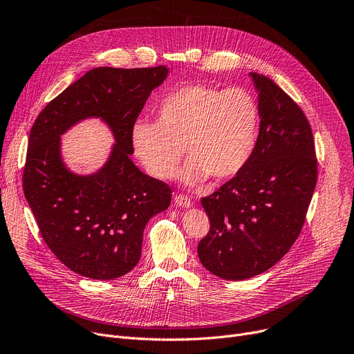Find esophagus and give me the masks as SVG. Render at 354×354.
<instances>
[{
    "label": "esophagus",
    "instance_id": "34e87169",
    "mask_svg": "<svg viewBox=\"0 0 354 354\" xmlns=\"http://www.w3.org/2000/svg\"><path fill=\"white\" fill-rule=\"evenodd\" d=\"M174 201H175L176 205H179L182 208H189V207L194 205V202L188 196H185V195H176L174 198Z\"/></svg>",
    "mask_w": 354,
    "mask_h": 354
}]
</instances>
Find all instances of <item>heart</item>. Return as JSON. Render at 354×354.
Returning a JSON list of instances; mask_svg holds the SVG:
<instances>
[{
    "instance_id": "1",
    "label": "heart",
    "mask_w": 354,
    "mask_h": 354,
    "mask_svg": "<svg viewBox=\"0 0 354 354\" xmlns=\"http://www.w3.org/2000/svg\"><path fill=\"white\" fill-rule=\"evenodd\" d=\"M158 115L159 122H135L130 133L136 158L158 179L175 175L183 149L189 160L180 175L188 183L231 178L254 151L259 107L244 88L183 86L162 100Z\"/></svg>"
}]
</instances>
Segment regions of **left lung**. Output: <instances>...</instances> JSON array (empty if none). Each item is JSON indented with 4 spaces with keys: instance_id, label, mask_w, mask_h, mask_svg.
I'll return each mask as SVG.
<instances>
[{
    "instance_id": "left-lung-1",
    "label": "left lung",
    "mask_w": 354,
    "mask_h": 354,
    "mask_svg": "<svg viewBox=\"0 0 354 354\" xmlns=\"http://www.w3.org/2000/svg\"><path fill=\"white\" fill-rule=\"evenodd\" d=\"M258 91L259 133L232 179L201 199L209 231L198 244L202 266L224 280H247L290 251L304 225L317 182L310 123L287 93L263 74Z\"/></svg>"
}]
</instances>
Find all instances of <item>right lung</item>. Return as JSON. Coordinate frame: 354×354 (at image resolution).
<instances>
[{"mask_svg":"<svg viewBox=\"0 0 354 354\" xmlns=\"http://www.w3.org/2000/svg\"><path fill=\"white\" fill-rule=\"evenodd\" d=\"M167 67H97L70 84L35 119L23 189L47 247L91 280H113L136 267L143 230L171 203L169 185L147 176L130 159V133ZM88 117H100L115 136L108 162L82 177L61 159L59 136Z\"/></svg>","mask_w":354,"mask_h":354,"instance_id":"add662e5","label":"right lung"}]
</instances>
